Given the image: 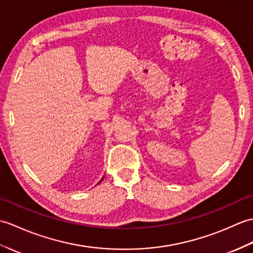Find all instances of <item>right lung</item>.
I'll list each match as a JSON object with an SVG mask.
<instances>
[{
    "instance_id": "1",
    "label": "right lung",
    "mask_w": 253,
    "mask_h": 253,
    "mask_svg": "<svg viewBox=\"0 0 253 253\" xmlns=\"http://www.w3.org/2000/svg\"><path fill=\"white\" fill-rule=\"evenodd\" d=\"M103 179H104V177H103V178H102V179H100V181H99V182H98V183H97V184H99V183H102V181H103Z\"/></svg>"
}]
</instances>
